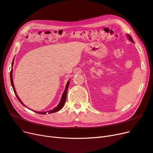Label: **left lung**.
Here are the masks:
<instances>
[{"instance_id":"1","label":"left lung","mask_w":153,"mask_h":153,"mask_svg":"<svg viewBox=\"0 0 153 153\" xmlns=\"http://www.w3.org/2000/svg\"><path fill=\"white\" fill-rule=\"evenodd\" d=\"M127 37H128V38L129 39V41H131L132 43H134V41H133V40L132 39V38H131V37L130 36H129V34H127Z\"/></svg>"}]
</instances>
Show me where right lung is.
I'll return each instance as SVG.
<instances>
[{"label":"right lung","mask_w":153,"mask_h":153,"mask_svg":"<svg viewBox=\"0 0 153 153\" xmlns=\"http://www.w3.org/2000/svg\"><path fill=\"white\" fill-rule=\"evenodd\" d=\"M13 64H14V59L13 61V62H12V68H11V73H10V80H11V85L13 87V91H14V92H15V94L16 96L17 99L18 100V101H20V102L21 103V104L22 105H24V106H25V107H27V106L23 103V102L22 101V100L20 99L19 97H18L16 92V90H15V85H14V84H13ZM69 80L67 84L66 85V87H65V90H64L63 94L62 95V97H61V100H60V102L59 103V105L56 106V107H55L53 110H48V111H47V112H38V111H34V112L36 113H38L39 114H47V113L48 114H52V113H54V112H57V111L60 110L62 108V107L64 106V104H65V102H66V96H67V91H68V87H69Z\"/></svg>","instance_id":"1"}]
</instances>
